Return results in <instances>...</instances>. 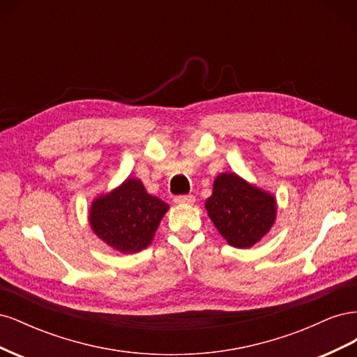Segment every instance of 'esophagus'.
Here are the masks:
<instances>
[{
	"mask_svg": "<svg viewBox=\"0 0 357 357\" xmlns=\"http://www.w3.org/2000/svg\"><path fill=\"white\" fill-rule=\"evenodd\" d=\"M176 204H193L195 202V197L193 195H177L174 198Z\"/></svg>",
	"mask_w": 357,
	"mask_h": 357,
	"instance_id": "esophagus-1",
	"label": "esophagus"
}]
</instances>
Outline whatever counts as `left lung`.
Instances as JSON below:
<instances>
[{"label":"left lung","mask_w":357,"mask_h":357,"mask_svg":"<svg viewBox=\"0 0 357 357\" xmlns=\"http://www.w3.org/2000/svg\"><path fill=\"white\" fill-rule=\"evenodd\" d=\"M210 219L231 245L252 247L271 229L275 199L236 174H220L205 202Z\"/></svg>","instance_id":"1"}]
</instances>
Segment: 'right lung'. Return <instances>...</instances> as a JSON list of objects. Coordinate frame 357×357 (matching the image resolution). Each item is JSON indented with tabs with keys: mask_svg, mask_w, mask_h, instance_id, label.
I'll return each instance as SVG.
<instances>
[{
	"mask_svg": "<svg viewBox=\"0 0 357 357\" xmlns=\"http://www.w3.org/2000/svg\"><path fill=\"white\" fill-rule=\"evenodd\" d=\"M168 204L149 195L143 183L128 178L91 207V226L102 241L122 253L143 250L153 240Z\"/></svg>",
	"mask_w": 357,
	"mask_h": 357,
	"instance_id": "1",
	"label": "right lung"
}]
</instances>
